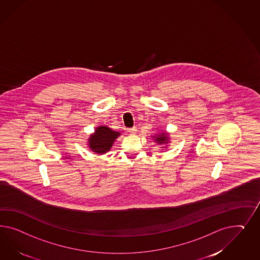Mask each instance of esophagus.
Returning a JSON list of instances; mask_svg holds the SVG:
<instances>
[{"label":"esophagus","instance_id":"34e87169","mask_svg":"<svg viewBox=\"0 0 260 260\" xmlns=\"http://www.w3.org/2000/svg\"><path fill=\"white\" fill-rule=\"evenodd\" d=\"M127 132H128V134H136V132H137V128L134 126V127H131V128H127Z\"/></svg>","mask_w":260,"mask_h":260}]
</instances>
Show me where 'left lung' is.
Here are the masks:
<instances>
[{"instance_id":"obj_1","label":"left lung","mask_w":260,"mask_h":260,"mask_svg":"<svg viewBox=\"0 0 260 260\" xmlns=\"http://www.w3.org/2000/svg\"><path fill=\"white\" fill-rule=\"evenodd\" d=\"M154 141L156 142L159 145H164L169 143V135L166 133H161V134L154 135Z\"/></svg>"}]
</instances>
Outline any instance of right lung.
<instances>
[{"mask_svg":"<svg viewBox=\"0 0 260 260\" xmlns=\"http://www.w3.org/2000/svg\"><path fill=\"white\" fill-rule=\"evenodd\" d=\"M120 134L112 131L107 126L96 127L94 134H91L88 139V148L93 152L104 154L110 150L113 142L118 137Z\"/></svg>","mask_w":260,"mask_h":260,"instance_id":"1","label":"right lung"}]
</instances>
